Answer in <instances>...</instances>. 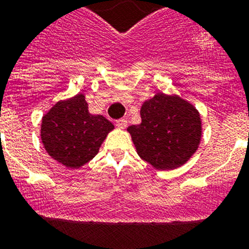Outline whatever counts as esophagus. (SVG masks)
Here are the masks:
<instances>
[{"instance_id": "obj_1", "label": "esophagus", "mask_w": 249, "mask_h": 249, "mask_svg": "<svg viewBox=\"0 0 249 249\" xmlns=\"http://www.w3.org/2000/svg\"><path fill=\"white\" fill-rule=\"evenodd\" d=\"M116 126L119 129H125L127 126V120L126 119H119V120H116Z\"/></svg>"}]
</instances>
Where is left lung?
<instances>
[{
	"label": "left lung",
	"instance_id": "1",
	"mask_svg": "<svg viewBox=\"0 0 249 249\" xmlns=\"http://www.w3.org/2000/svg\"><path fill=\"white\" fill-rule=\"evenodd\" d=\"M142 123L126 129L142 160L159 170L184 165L202 140V116L177 94L157 92L142 104Z\"/></svg>",
	"mask_w": 249,
	"mask_h": 249
}]
</instances>
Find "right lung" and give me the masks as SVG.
<instances>
[{
  "mask_svg": "<svg viewBox=\"0 0 249 249\" xmlns=\"http://www.w3.org/2000/svg\"><path fill=\"white\" fill-rule=\"evenodd\" d=\"M114 125L89 111L85 95L60 100L42 116L41 142L50 157L69 169H79L99 153Z\"/></svg>",
  "mask_w": 249,
  "mask_h": 249,
  "instance_id": "obj_1",
  "label": "right lung"
}]
</instances>
